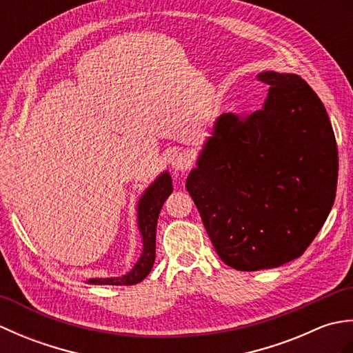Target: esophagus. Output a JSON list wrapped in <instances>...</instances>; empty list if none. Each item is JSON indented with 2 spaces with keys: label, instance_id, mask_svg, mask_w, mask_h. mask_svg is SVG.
I'll use <instances>...</instances> for the list:
<instances>
[{
  "label": "esophagus",
  "instance_id": "1",
  "mask_svg": "<svg viewBox=\"0 0 353 353\" xmlns=\"http://www.w3.org/2000/svg\"><path fill=\"white\" fill-rule=\"evenodd\" d=\"M171 167L174 170L176 176H182L191 167V157L186 153H176L171 159Z\"/></svg>",
  "mask_w": 353,
  "mask_h": 353
}]
</instances>
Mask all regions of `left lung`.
<instances>
[{"label": "left lung", "mask_w": 353, "mask_h": 353, "mask_svg": "<svg viewBox=\"0 0 353 353\" xmlns=\"http://www.w3.org/2000/svg\"><path fill=\"white\" fill-rule=\"evenodd\" d=\"M262 109L215 119L186 179L215 252L241 272L303 254L331 212L339 150L323 103L297 74L264 71Z\"/></svg>", "instance_id": "1"}]
</instances>
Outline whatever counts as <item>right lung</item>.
Wrapping results in <instances>:
<instances>
[{
	"label": "right lung",
	"instance_id": "1",
	"mask_svg": "<svg viewBox=\"0 0 353 353\" xmlns=\"http://www.w3.org/2000/svg\"><path fill=\"white\" fill-rule=\"evenodd\" d=\"M172 192V181L168 171L161 172L138 201V229L142 238V252L129 273L118 277H92L86 283L92 285H134L144 281L152 272L156 258V226L159 212Z\"/></svg>",
	"mask_w": 353,
	"mask_h": 353
}]
</instances>
